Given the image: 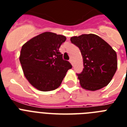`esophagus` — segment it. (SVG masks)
<instances>
[{
    "label": "esophagus",
    "mask_w": 127,
    "mask_h": 127,
    "mask_svg": "<svg viewBox=\"0 0 127 127\" xmlns=\"http://www.w3.org/2000/svg\"><path fill=\"white\" fill-rule=\"evenodd\" d=\"M69 61H70V63H71L72 64V60L71 59H70L69 60Z\"/></svg>",
    "instance_id": "34e87169"
}]
</instances>
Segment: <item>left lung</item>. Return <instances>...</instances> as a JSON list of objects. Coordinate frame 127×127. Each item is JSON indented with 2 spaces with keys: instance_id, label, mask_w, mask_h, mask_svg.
<instances>
[{
  "instance_id": "obj_1",
  "label": "left lung",
  "mask_w": 127,
  "mask_h": 127,
  "mask_svg": "<svg viewBox=\"0 0 127 127\" xmlns=\"http://www.w3.org/2000/svg\"><path fill=\"white\" fill-rule=\"evenodd\" d=\"M70 41L79 48L83 58L84 68L77 74L82 88L95 91L108 85L117 68L116 52L100 37L92 33L72 37Z\"/></svg>"
}]
</instances>
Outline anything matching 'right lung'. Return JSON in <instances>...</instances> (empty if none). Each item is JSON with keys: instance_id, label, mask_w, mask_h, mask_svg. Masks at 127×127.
<instances>
[{"instance_id": "1", "label": "right lung", "mask_w": 127, "mask_h": 127, "mask_svg": "<svg viewBox=\"0 0 127 127\" xmlns=\"http://www.w3.org/2000/svg\"><path fill=\"white\" fill-rule=\"evenodd\" d=\"M66 39L62 35L44 32L23 45L20 55L23 72L29 82L39 90L58 88L72 68L59 51Z\"/></svg>"}]
</instances>
